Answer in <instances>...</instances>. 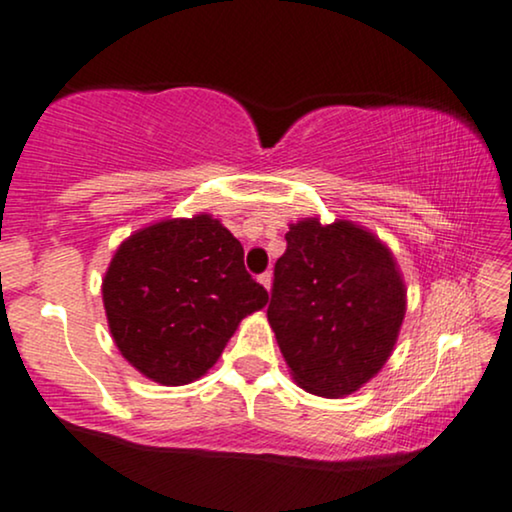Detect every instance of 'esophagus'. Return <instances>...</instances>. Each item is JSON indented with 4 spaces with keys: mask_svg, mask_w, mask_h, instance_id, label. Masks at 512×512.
Here are the masks:
<instances>
[{
    "mask_svg": "<svg viewBox=\"0 0 512 512\" xmlns=\"http://www.w3.org/2000/svg\"><path fill=\"white\" fill-rule=\"evenodd\" d=\"M257 281H260L262 286L269 290L271 288V271H264V274H260V278H257Z\"/></svg>",
    "mask_w": 512,
    "mask_h": 512,
    "instance_id": "34e87169",
    "label": "esophagus"
}]
</instances>
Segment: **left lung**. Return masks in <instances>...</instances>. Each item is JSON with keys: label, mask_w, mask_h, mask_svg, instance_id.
<instances>
[{"label": "left lung", "mask_w": 512, "mask_h": 512, "mask_svg": "<svg viewBox=\"0 0 512 512\" xmlns=\"http://www.w3.org/2000/svg\"><path fill=\"white\" fill-rule=\"evenodd\" d=\"M269 323L295 383L319 397L357 392L385 366L406 312L392 252L361 226L290 224Z\"/></svg>", "instance_id": "1"}]
</instances>
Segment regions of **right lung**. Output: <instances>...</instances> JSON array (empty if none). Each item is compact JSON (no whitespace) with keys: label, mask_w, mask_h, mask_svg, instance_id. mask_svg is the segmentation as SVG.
<instances>
[{"label":"right lung","mask_w":512,"mask_h":512,"mask_svg":"<svg viewBox=\"0 0 512 512\" xmlns=\"http://www.w3.org/2000/svg\"><path fill=\"white\" fill-rule=\"evenodd\" d=\"M115 345L160 385L208 373L245 316L269 295L245 271L243 245L219 219H165L120 245L103 278Z\"/></svg>","instance_id":"add662e5"}]
</instances>
